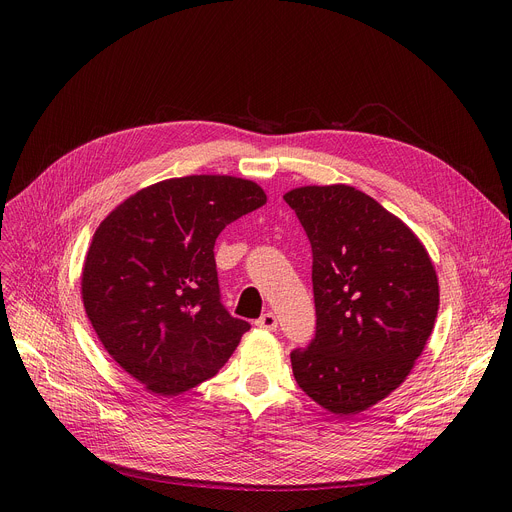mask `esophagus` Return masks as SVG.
<instances>
[{"instance_id": "34e87169", "label": "esophagus", "mask_w": 512, "mask_h": 512, "mask_svg": "<svg viewBox=\"0 0 512 512\" xmlns=\"http://www.w3.org/2000/svg\"><path fill=\"white\" fill-rule=\"evenodd\" d=\"M255 326L261 328V330H275V328H277V318H275V314L267 312V314H263V316L255 322Z\"/></svg>"}]
</instances>
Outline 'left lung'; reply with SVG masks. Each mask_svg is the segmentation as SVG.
<instances>
[{"label": "left lung", "instance_id": "8db88e82", "mask_svg": "<svg viewBox=\"0 0 512 512\" xmlns=\"http://www.w3.org/2000/svg\"><path fill=\"white\" fill-rule=\"evenodd\" d=\"M283 200L312 245L316 334L291 350L300 389L336 415L395 391L425 348L440 308L431 259L395 214L346 186H302Z\"/></svg>", "mask_w": 512, "mask_h": 512}]
</instances>
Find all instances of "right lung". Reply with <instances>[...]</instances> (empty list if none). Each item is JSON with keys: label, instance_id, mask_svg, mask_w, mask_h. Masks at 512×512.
I'll use <instances>...</instances> for the list:
<instances>
[{"label": "right lung", "instance_id": "1", "mask_svg": "<svg viewBox=\"0 0 512 512\" xmlns=\"http://www.w3.org/2000/svg\"><path fill=\"white\" fill-rule=\"evenodd\" d=\"M265 202L251 180L172 178L129 196L95 231L81 283L87 316L150 393L174 397L214 377L251 328L221 304L214 243Z\"/></svg>", "mask_w": 512, "mask_h": 512}]
</instances>
